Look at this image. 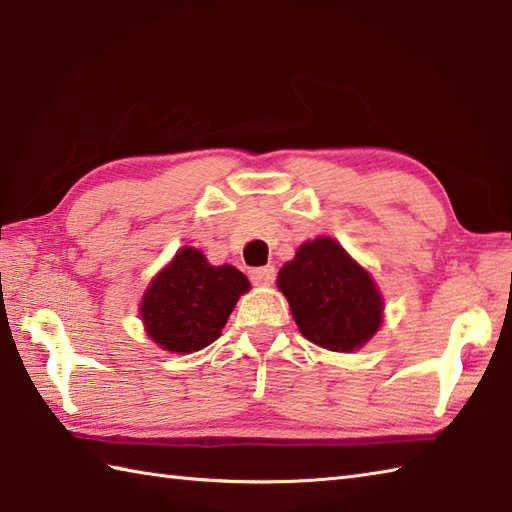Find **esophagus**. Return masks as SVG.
Listing matches in <instances>:
<instances>
[{
	"instance_id": "esophagus-1",
	"label": "esophagus",
	"mask_w": 512,
	"mask_h": 512,
	"mask_svg": "<svg viewBox=\"0 0 512 512\" xmlns=\"http://www.w3.org/2000/svg\"><path fill=\"white\" fill-rule=\"evenodd\" d=\"M275 268L273 266H262V268H253L250 270V281L255 286H270L275 281Z\"/></svg>"
}]
</instances>
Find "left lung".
<instances>
[{
    "mask_svg": "<svg viewBox=\"0 0 512 512\" xmlns=\"http://www.w3.org/2000/svg\"><path fill=\"white\" fill-rule=\"evenodd\" d=\"M277 288L299 332L323 350H361L383 325L385 299L374 277L334 237L303 242L281 266Z\"/></svg>",
    "mask_w": 512,
    "mask_h": 512,
    "instance_id": "left-lung-1",
    "label": "left lung"
}]
</instances>
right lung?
<instances>
[{
    "mask_svg": "<svg viewBox=\"0 0 512 512\" xmlns=\"http://www.w3.org/2000/svg\"><path fill=\"white\" fill-rule=\"evenodd\" d=\"M250 281L231 264L213 266L200 248L182 246L149 281L138 317L165 352L191 354L220 339Z\"/></svg>",
    "mask_w": 512,
    "mask_h": 512,
    "instance_id": "add662e5",
    "label": "right lung"
}]
</instances>
